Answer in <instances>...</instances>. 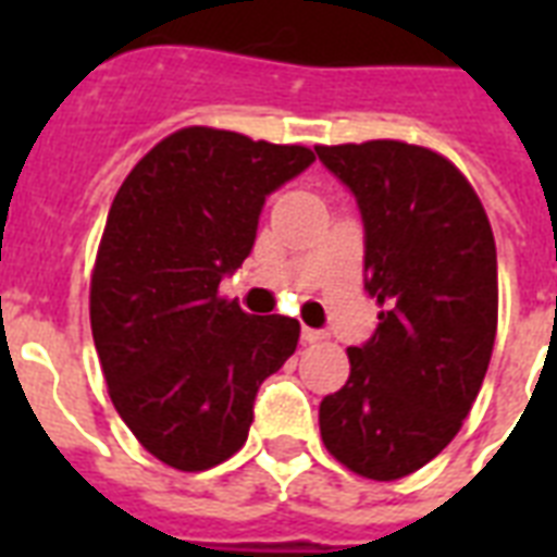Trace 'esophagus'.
Instances as JSON below:
<instances>
[{"instance_id":"esophagus-1","label":"esophagus","mask_w":557,"mask_h":557,"mask_svg":"<svg viewBox=\"0 0 557 557\" xmlns=\"http://www.w3.org/2000/svg\"><path fill=\"white\" fill-rule=\"evenodd\" d=\"M300 338H304V344H318V341L323 338L321 330H312V326H304V332H300Z\"/></svg>"}]
</instances>
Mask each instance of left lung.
<instances>
[{"label":"left lung","instance_id":"obj_1","mask_svg":"<svg viewBox=\"0 0 557 557\" xmlns=\"http://www.w3.org/2000/svg\"><path fill=\"white\" fill-rule=\"evenodd\" d=\"M364 222V288L379 326L349 347L347 384L321 401L332 457L367 480L428 466L483 387L497 335V248L474 187L405 141L314 147Z\"/></svg>","mask_w":557,"mask_h":557}]
</instances>
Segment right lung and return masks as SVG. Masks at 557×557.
<instances>
[{
    "mask_svg": "<svg viewBox=\"0 0 557 557\" xmlns=\"http://www.w3.org/2000/svg\"><path fill=\"white\" fill-rule=\"evenodd\" d=\"M312 161L309 147L185 126L115 193L91 271V338L112 405L164 466L234 457L257 389L297 349L295 318L243 312L219 283L251 253L265 196Z\"/></svg>",
    "mask_w": 557,
    "mask_h": 557,
    "instance_id": "right-lung-1",
    "label": "right lung"
}]
</instances>
